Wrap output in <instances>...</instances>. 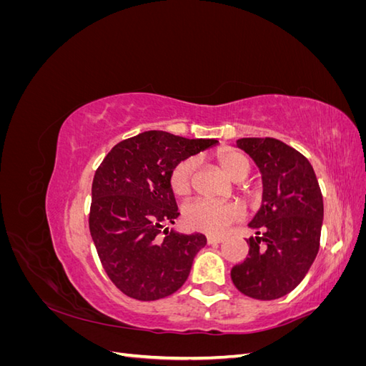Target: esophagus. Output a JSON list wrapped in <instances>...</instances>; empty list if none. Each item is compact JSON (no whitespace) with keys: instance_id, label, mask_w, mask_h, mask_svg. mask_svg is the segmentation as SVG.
Listing matches in <instances>:
<instances>
[{"instance_id":"34e87169","label":"esophagus","mask_w":366,"mask_h":366,"mask_svg":"<svg viewBox=\"0 0 366 366\" xmlns=\"http://www.w3.org/2000/svg\"><path fill=\"white\" fill-rule=\"evenodd\" d=\"M206 241H207V244H218V242H223L224 238L218 237V235H207Z\"/></svg>"}]
</instances>
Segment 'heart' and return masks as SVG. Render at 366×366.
Segmentation results:
<instances>
[{
	"mask_svg": "<svg viewBox=\"0 0 366 366\" xmlns=\"http://www.w3.org/2000/svg\"><path fill=\"white\" fill-rule=\"evenodd\" d=\"M217 160L230 179H239L242 175H247L250 171V162L244 154L223 148L217 152ZM197 168V160L194 157L183 159L177 163L169 174V186L174 195L184 197L191 192L194 172ZM242 210L235 203H224L217 200H195L187 203L183 207V224L197 232H204V234H223V232L234 224L235 221L241 219Z\"/></svg>",
	"mask_w": 366,
	"mask_h": 366,
	"instance_id": "obj_1",
	"label": "heart"
}]
</instances>
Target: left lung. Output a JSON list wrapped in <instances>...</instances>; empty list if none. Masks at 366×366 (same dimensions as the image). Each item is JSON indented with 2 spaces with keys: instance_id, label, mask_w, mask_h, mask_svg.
<instances>
[{
  "instance_id": "8db88e82",
  "label": "left lung",
  "mask_w": 366,
  "mask_h": 366,
  "mask_svg": "<svg viewBox=\"0 0 366 366\" xmlns=\"http://www.w3.org/2000/svg\"><path fill=\"white\" fill-rule=\"evenodd\" d=\"M262 174V206L249 227V257L230 272L237 289L272 301L295 290L319 252L322 192L307 157L273 137L237 140Z\"/></svg>"
}]
</instances>
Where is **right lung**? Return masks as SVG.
Returning <instances> with one entry per match:
<instances>
[{"instance_id":"right-lung-1","label":"right lung","mask_w":366,"mask_h":366,"mask_svg":"<svg viewBox=\"0 0 366 366\" xmlns=\"http://www.w3.org/2000/svg\"><path fill=\"white\" fill-rule=\"evenodd\" d=\"M215 143L145 131L119 142L99 164L88 224L108 278L122 293L157 301L187 280L206 237L166 229L180 215L169 174L177 163Z\"/></svg>"}]
</instances>
